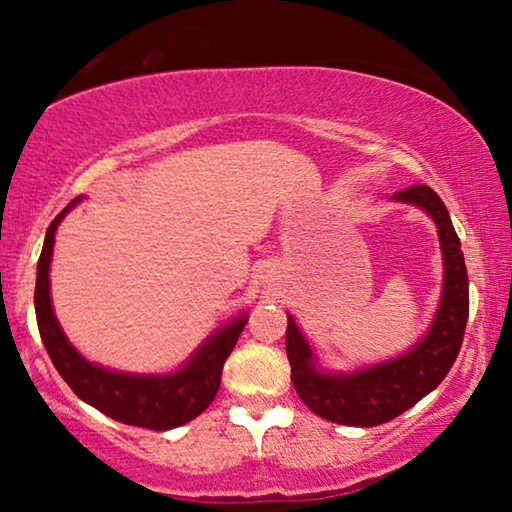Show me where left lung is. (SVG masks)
Returning a JSON list of instances; mask_svg holds the SVG:
<instances>
[{
	"instance_id": "8db88e82",
	"label": "left lung",
	"mask_w": 512,
	"mask_h": 512,
	"mask_svg": "<svg viewBox=\"0 0 512 512\" xmlns=\"http://www.w3.org/2000/svg\"><path fill=\"white\" fill-rule=\"evenodd\" d=\"M393 200L425 209L434 218L441 238L445 261L443 299L423 342H418L407 355L360 373L328 375L317 371L308 342L301 337L294 319L288 317L285 351L292 366L294 389L310 411L337 425L375 427L405 414L450 373L468 324V270H465L461 240L456 236L443 200L425 184L402 188L393 195Z\"/></svg>"
}]
</instances>
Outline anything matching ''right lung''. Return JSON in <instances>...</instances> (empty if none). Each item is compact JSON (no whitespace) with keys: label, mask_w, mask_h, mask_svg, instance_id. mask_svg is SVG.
Masks as SVG:
<instances>
[{"label":"right lung","mask_w":512,"mask_h":512,"mask_svg":"<svg viewBox=\"0 0 512 512\" xmlns=\"http://www.w3.org/2000/svg\"><path fill=\"white\" fill-rule=\"evenodd\" d=\"M80 197L71 200L47 229L44 247L38 261V281H35V317L44 348L56 371L62 375L71 391L87 405L103 411L119 423L155 429H173L188 423L211 405L220 389L222 366L236 346L247 317L242 315L229 326L218 330L182 371L173 375H130L116 373L83 360L76 348L67 342L51 310L49 297V265L53 254V236L60 220Z\"/></svg>","instance_id":"add662e5"}]
</instances>
